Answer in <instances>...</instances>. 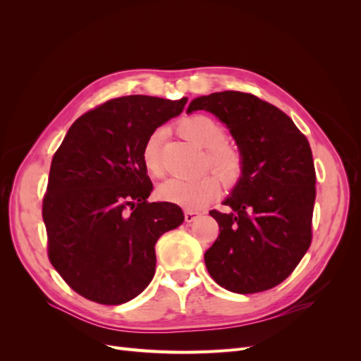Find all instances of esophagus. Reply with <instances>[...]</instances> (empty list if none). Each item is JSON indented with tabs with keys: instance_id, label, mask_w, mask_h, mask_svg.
Instances as JSON below:
<instances>
[{
	"instance_id": "esophagus-1",
	"label": "esophagus",
	"mask_w": 361,
	"mask_h": 361,
	"mask_svg": "<svg viewBox=\"0 0 361 361\" xmlns=\"http://www.w3.org/2000/svg\"><path fill=\"white\" fill-rule=\"evenodd\" d=\"M183 215H185V221H187V223H192V221H195V220H197V218L200 216V212L187 209V211L183 212Z\"/></svg>"
}]
</instances>
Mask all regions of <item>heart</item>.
<instances>
[{
    "instance_id": "obj_1",
    "label": "heart",
    "mask_w": 361,
    "mask_h": 361,
    "mask_svg": "<svg viewBox=\"0 0 361 361\" xmlns=\"http://www.w3.org/2000/svg\"><path fill=\"white\" fill-rule=\"evenodd\" d=\"M179 133L191 143L204 150L203 166L216 173L226 185H233L243 174L244 161L239 149L228 145L224 126L215 118L204 114L185 117L179 123ZM161 130L152 133L141 149V161L149 174L162 176L164 167L161 161ZM215 174L204 173L194 179L173 178L159 185V199L179 204L187 209H199L220 191V182Z\"/></svg>"
}]
</instances>
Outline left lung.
Here are the masks:
<instances>
[{
    "label": "left lung",
    "mask_w": 361,
    "mask_h": 361,
    "mask_svg": "<svg viewBox=\"0 0 361 361\" xmlns=\"http://www.w3.org/2000/svg\"><path fill=\"white\" fill-rule=\"evenodd\" d=\"M215 114L243 155V174L211 211L220 235L204 253L211 277L236 293H256L288 279L312 243L316 173L307 138L277 106L243 92L200 96L187 113Z\"/></svg>",
    "instance_id": "obj_1"
}]
</instances>
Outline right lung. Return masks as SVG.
<instances>
[{
  "instance_id": "add662e5",
  "label": "right lung",
  "mask_w": 361,
  "mask_h": 361,
  "mask_svg": "<svg viewBox=\"0 0 361 361\" xmlns=\"http://www.w3.org/2000/svg\"><path fill=\"white\" fill-rule=\"evenodd\" d=\"M187 101L143 94L106 101L76 118L54 154L42 204L48 257L81 297L123 304L154 279L155 244L183 223V212L147 202L154 185L141 149Z\"/></svg>"
}]
</instances>
